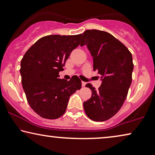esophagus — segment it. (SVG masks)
I'll use <instances>...</instances> for the list:
<instances>
[{
  "mask_svg": "<svg viewBox=\"0 0 155 155\" xmlns=\"http://www.w3.org/2000/svg\"><path fill=\"white\" fill-rule=\"evenodd\" d=\"M81 84H82V86H83V87H84L85 85H86V83L84 82V81H82V82H81Z\"/></svg>",
  "mask_w": 155,
  "mask_h": 155,
  "instance_id": "1",
  "label": "esophagus"
}]
</instances>
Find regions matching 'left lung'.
<instances>
[{"instance_id": "1", "label": "left lung", "mask_w": 155, "mask_h": 155, "mask_svg": "<svg viewBox=\"0 0 155 155\" xmlns=\"http://www.w3.org/2000/svg\"><path fill=\"white\" fill-rule=\"evenodd\" d=\"M81 36V47L87 46L93 58L94 70L98 71L101 81L97 91L91 84L85 85L92 96L84 102V110L92 120H107L119 111L127 96L132 80V55L107 32L87 30Z\"/></svg>"}]
</instances>
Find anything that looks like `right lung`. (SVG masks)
<instances>
[{"label": "right lung", "instance_id": "right-lung-1", "mask_svg": "<svg viewBox=\"0 0 155 155\" xmlns=\"http://www.w3.org/2000/svg\"><path fill=\"white\" fill-rule=\"evenodd\" d=\"M81 34L52 35L40 38L24 54L20 73L26 99L37 114L57 119L65 112L71 94L81 87L77 76L59 78L71 51L80 44Z\"/></svg>", "mask_w": 155, "mask_h": 155}]
</instances>
